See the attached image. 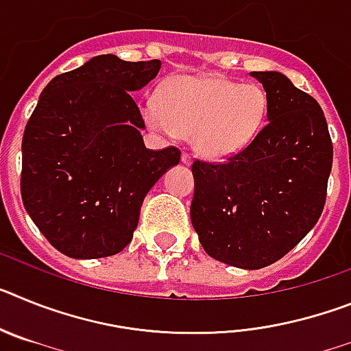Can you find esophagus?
Listing matches in <instances>:
<instances>
[{
    "instance_id": "1",
    "label": "esophagus",
    "mask_w": 351,
    "mask_h": 351,
    "mask_svg": "<svg viewBox=\"0 0 351 351\" xmlns=\"http://www.w3.org/2000/svg\"><path fill=\"white\" fill-rule=\"evenodd\" d=\"M181 161L184 165H191V156L188 153H182L181 154Z\"/></svg>"
}]
</instances>
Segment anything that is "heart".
<instances>
[{"label": "heart", "instance_id": "obj_1", "mask_svg": "<svg viewBox=\"0 0 351 351\" xmlns=\"http://www.w3.org/2000/svg\"><path fill=\"white\" fill-rule=\"evenodd\" d=\"M267 96L258 86L216 75H181L149 104V128L167 135L186 133L202 156L219 160L246 147L263 123Z\"/></svg>", "mask_w": 351, "mask_h": 351}]
</instances>
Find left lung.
<instances>
[{
	"label": "left lung",
	"mask_w": 351,
	"mask_h": 351,
	"mask_svg": "<svg viewBox=\"0 0 351 351\" xmlns=\"http://www.w3.org/2000/svg\"><path fill=\"white\" fill-rule=\"evenodd\" d=\"M251 77L267 93V125L226 161H193L190 214L207 255L253 271L283 258L316 225L332 141L311 95L280 71Z\"/></svg>",
	"instance_id": "1"
}]
</instances>
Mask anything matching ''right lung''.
<instances>
[{
	"label": "right lung",
	"instance_id": "1",
	"mask_svg": "<svg viewBox=\"0 0 351 351\" xmlns=\"http://www.w3.org/2000/svg\"><path fill=\"white\" fill-rule=\"evenodd\" d=\"M160 60L96 56L54 77L23 137L21 195L49 243L70 258L112 256L132 243L147 191L181 160L173 145L147 149L132 93Z\"/></svg>",
	"mask_w": 351,
	"mask_h": 351
}]
</instances>
